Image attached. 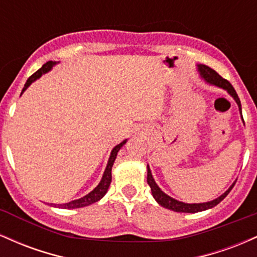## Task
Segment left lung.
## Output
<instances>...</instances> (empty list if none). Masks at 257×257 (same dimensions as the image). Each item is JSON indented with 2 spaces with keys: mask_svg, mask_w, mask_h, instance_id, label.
Wrapping results in <instances>:
<instances>
[{
  "mask_svg": "<svg viewBox=\"0 0 257 257\" xmlns=\"http://www.w3.org/2000/svg\"><path fill=\"white\" fill-rule=\"evenodd\" d=\"M198 70H199L200 75H202V77L204 78L206 82L217 85V87L223 88V89H226L229 94H231L233 98H234L235 101H237L238 106H239V110L241 113L240 100H239V98H238V94L235 93L234 88L232 87V84L229 83L227 79L221 77V76L216 71H215V70L210 69V67L206 66V65H198ZM147 184H149L150 187H151L152 196L155 197V199L157 200V202L162 206H164V208L172 209V210L178 211V213H198V211L206 210V209H210V208H213V206L219 204L221 200H222L223 198H226V196L229 193V191L232 190L235 182L228 188V190L226 191L225 193L222 194V196H220L219 198L211 200V202H208V203H198V204H187V203L179 202V200L174 199V198H172V197H169L168 194L164 193L163 191L158 187L157 184H156L155 180H153L151 170H150L149 166H147Z\"/></svg>",
  "mask_w": 257,
  "mask_h": 257,
  "instance_id": "1",
  "label": "left lung"
}]
</instances>
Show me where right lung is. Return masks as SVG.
I'll return each instance as SVG.
<instances>
[{
  "mask_svg": "<svg viewBox=\"0 0 257 257\" xmlns=\"http://www.w3.org/2000/svg\"><path fill=\"white\" fill-rule=\"evenodd\" d=\"M55 63H53V61H48V63L44 64L40 70H37V71L35 72L34 75H31L30 77L28 78V81H26L24 88H23V91H24L26 88H28L29 85L32 83V82L36 81L37 78H40L41 76L43 75V73L48 72L49 70L52 69V66ZM23 91H22V93H23ZM125 141L126 140L123 141V143L118 144V145H117L113 150H112L110 159H108L107 167H106L105 173H104V175H102L101 181H100V184L96 186V187L94 188V190L91 191L90 193H88L87 196L82 197V198H79V199H76V200H72V202L66 203V204H58V205H54V206H59V208H64V209H76V208H82V206H87L89 204H93V203L98 202L99 199H101L102 197L105 196V193L107 192L108 186H110V184H111V179H112L111 170H112V166H113L114 159H116V157H117V152L119 151L120 147L124 145Z\"/></svg>",
  "mask_w": 257,
  "mask_h": 257,
  "instance_id": "right-lung-1",
  "label": "right lung"
}]
</instances>
